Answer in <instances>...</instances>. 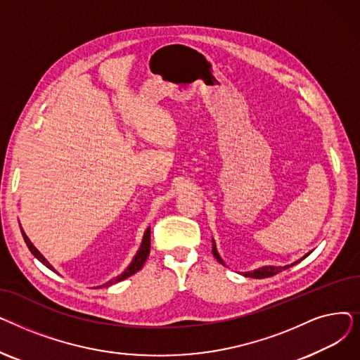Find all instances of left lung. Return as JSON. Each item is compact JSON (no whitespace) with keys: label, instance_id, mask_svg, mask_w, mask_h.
Instances as JSON below:
<instances>
[{"label":"left lung","instance_id":"1","mask_svg":"<svg viewBox=\"0 0 360 360\" xmlns=\"http://www.w3.org/2000/svg\"><path fill=\"white\" fill-rule=\"evenodd\" d=\"M212 242H213V251H212V252H213L214 258H216L220 264H223V266H226L224 261L221 259V257H220V255H219V252H217V247H216V242H214V239H212ZM311 252H312V251H311ZM311 252H308L307 255L302 257L299 261H302V259H304L305 257H308ZM299 261H295V262L289 264V266H283V267H280V266H264V267H259V269H257V270H252V271H245V273H240V274H243L245 277H252V278L271 277V276H274V274H277V273H280V271H283V270H286V269H289V267L295 266V264H297Z\"/></svg>","mask_w":360,"mask_h":360}]
</instances>
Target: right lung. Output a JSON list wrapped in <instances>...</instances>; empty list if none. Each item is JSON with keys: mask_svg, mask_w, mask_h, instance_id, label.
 I'll return each mask as SVG.
<instances>
[{"mask_svg": "<svg viewBox=\"0 0 360 360\" xmlns=\"http://www.w3.org/2000/svg\"><path fill=\"white\" fill-rule=\"evenodd\" d=\"M22 235H23V238H25V242H26V245H27V248L30 250V252L39 259L45 267H48L49 270H52V271H55V269L51 266V264L46 261V258L37 251L36 248H34V245L30 242V239L26 236V233H25V231H22ZM148 254H150V228H147V231L144 232V236H143V240H141V245H140V248H139V251H137V254L134 255V258H132V261L129 262V266L120 274V276H117V277H113L112 280H109V281H106V283H103L102 286H98V288H109V286H112V285H115V283H118V281H122L124 278H127V277H129V276H132V274H136L143 266H144V262H146V259H147V257H148ZM98 288H94V289H98Z\"/></svg>", "mask_w": 360, "mask_h": 360, "instance_id": "1", "label": "right lung"}]
</instances>
